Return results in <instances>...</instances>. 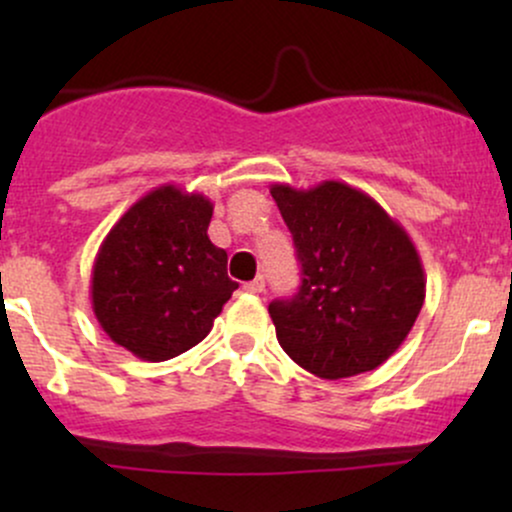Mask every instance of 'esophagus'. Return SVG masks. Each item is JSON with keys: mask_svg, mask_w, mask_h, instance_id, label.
<instances>
[{"mask_svg": "<svg viewBox=\"0 0 512 512\" xmlns=\"http://www.w3.org/2000/svg\"><path fill=\"white\" fill-rule=\"evenodd\" d=\"M243 289L248 291V293H262L264 291V279H262V276H257V279L248 281V284H245Z\"/></svg>", "mask_w": 512, "mask_h": 512, "instance_id": "esophagus-1", "label": "esophagus"}]
</instances>
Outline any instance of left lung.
<instances>
[{"instance_id":"obj_1","label":"left lung","mask_w":512,"mask_h":512,"mask_svg":"<svg viewBox=\"0 0 512 512\" xmlns=\"http://www.w3.org/2000/svg\"><path fill=\"white\" fill-rule=\"evenodd\" d=\"M303 281L269 303L281 349L325 380L375 370L402 346L426 298L416 245L358 187L325 180L308 190L274 182Z\"/></svg>"}]
</instances>
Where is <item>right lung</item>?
Segmentation results:
<instances>
[{
  "instance_id": "1",
  "label": "right lung",
  "mask_w": 512,
  "mask_h": 512,
  "mask_svg": "<svg viewBox=\"0 0 512 512\" xmlns=\"http://www.w3.org/2000/svg\"><path fill=\"white\" fill-rule=\"evenodd\" d=\"M214 204L161 185L129 207L98 248L91 305L98 325L142 361H168L202 342L231 293L228 255L207 236Z\"/></svg>"
}]
</instances>
